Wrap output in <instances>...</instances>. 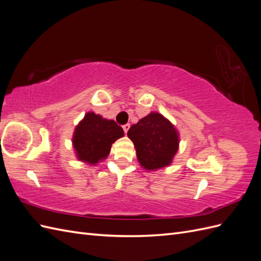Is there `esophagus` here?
Instances as JSON below:
<instances>
[{
  "label": "esophagus",
  "instance_id": "34e87169",
  "mask_svg": "<svg viewBox=\"0 0 261 261\" xmlns=\"http://www.w3.org/2000/svg\"><path fill=\"white\" fill-rule=\"evenodd\" d=\"M129 127H130V125L129 124H125V125H123V129H124V132L127 134V132H128V129H129Z\"/></svg>",
  "mask_w": 261,
  "mask_h": 261
}]
</instances>
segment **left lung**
<instances>
[{
  "instance_id": "8db88e82",
  "label": "left lung",
  "mask_w": 261,
  "mask_h": 261,
  "mask_svg": "<svg viewBox=\"0 0 261 261\" xmlns=\"http://www.w3.org/2000/svg\"><path fill=\"white\" fill-rule=\"evenodd\" d=\"M136 149L137 160L146 171L171 165L179 147V134L167 117L151 112L133 124L127 132Z\"/></svg>"
}]
</instances>
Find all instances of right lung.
Instances as JSON below:
<instances>
[{"mask_svg": "<svg viewBox=\"0 0 261 261\" xmlns=\"http://www.w3.org/2000/svg\"><path fill=\"white\" fill-rule=\"evenodd\" d=\"M123 136V128L113 120L94 112L86 113L76 125L72 139L76 158L87 164H97L107 159L112 144Z\"/></svg>", "mask_w": 261, "mask_h": 261, "instance_id": "1", "label": "right lung"}]
</instances>
